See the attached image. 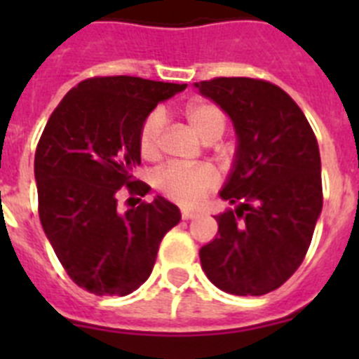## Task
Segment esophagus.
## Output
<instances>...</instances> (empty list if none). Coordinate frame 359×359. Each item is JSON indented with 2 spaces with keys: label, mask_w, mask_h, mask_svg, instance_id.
<instances>
[{
  "label": "esophagus",
  "mask_w": 359,
  "mask_h": 359,
  "mask_svg": "<svg viewBox=\"0 0 359 359\" xmlns=\"http://www.w3.org/2000/svg\"><path fill=\"white\" fill-rule=\"evenodd\" d=\"M182 217L185 219V221H189V219H194L196 217V212L189 210V208H183V210H182Z\"/></svg>",
  "instance_id": "1"
}]
</instances>
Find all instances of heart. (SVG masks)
Masks as SVG:
<instances>
[{
    "label": "heart",
    "mask_w": 359,
    "mask_h": 359,
    "mask_svg": "<svg viewBox=\"0 0 359 359\" xmlns=\"http://www.w3.org/2000/svg\"><path fill=\"white\" fill-rule=\"evenodd\" d=\"M187 122L205 142L217 140L226 128L223 109L212 102H190L185 106ZM165 131V115L161 109L151 111L144 118L138 131V149L142 158L154 160L160 152L161 135ZM219 176L212 165H167L156 176V185L165 198L196 207L203 198L217 187Z\"/></svg>",
    "instance_id": "1"
}]
</instances>
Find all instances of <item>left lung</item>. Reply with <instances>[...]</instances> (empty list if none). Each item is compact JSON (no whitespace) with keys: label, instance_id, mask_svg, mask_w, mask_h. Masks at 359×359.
I'll use <instances>...</instances> for the list:
<instances>
[{"label":"left lung","instance_id":"1","mask_svg":"<svg viewBox=\"0 0 359 359\" xmlns=\"http://www.w3.org/2000/svg\"><path fill=\"white\" fill-rule=\"evenodd\" d=\"M236 126L239 147L215 215L217 236L199 250L214 286L239 297L280 287L302 264L322 212L316 136L293 98L262 79L196 82Z\"/></svg>","mask_w":359,"mask_h":359}]
</instances>
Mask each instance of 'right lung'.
Returning a JSON list of instances; mask_svg holds the SVG:
<instances>
[{
    "mask_svg": "<svg viewBox=\"0 0 359 359\" xmlns=\"http://www.w3.org/2000/svg\"><path fill=\"white\" fill-rule=\"evenodd\" d=\"M187 84L113 75L79 82L53 109L36 149L39 219L57 259L93 294L133 293L156 262L163 236L182 214L158 196L128 212L119 189L144 198L151 187L133 176L140 165L138 131L158 102Z\"/></svg>",
    "mask_w": 359,
    "mask_h": 359,
    "instance_id": "right-lung-1",
    "label": "right lung"
}]
</instances>
